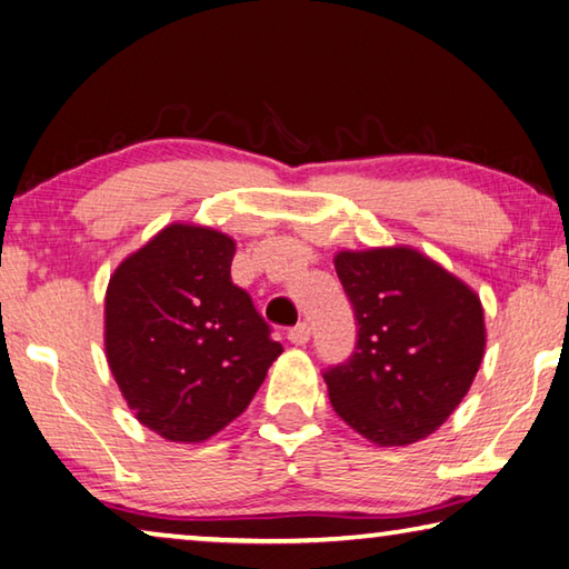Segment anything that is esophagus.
Listing matches in <instances>:
<instances>
[{"instance_id": "34e87169", "label": "esophagus", "mask_w": 569, "mask_h": 569, "mask_svg": "<svg viewBox=\"0 0 569 569\" xmlns=\"http://www.w3.org/2000/svg\"><path fill=\"white\" fill-rule=\"evenodd\" d=\"M308 339H311V326L308 323H296L291 331H288V341L293 346H306Z\"/></svg>"}]
</instances>
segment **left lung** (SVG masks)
I'll return each instance as SVG.
<instances>
[{"label": "left lung", "instance_id": "left-lung-1", "mask_svg": "<svg viewBox=\"0 0 569 569\" xmlns=\"http://www.w3.org/2000/svg\"><path fill=\"white\" fill-rule=\"evenodd\" d=\"M333 266L359 323L349 361L323 373L333 411L379 447L435 435L485 356L479 296L409 246L341 250Z\"/></svg>", "mask_w": 569, "mask_h": 569}]
</instances>
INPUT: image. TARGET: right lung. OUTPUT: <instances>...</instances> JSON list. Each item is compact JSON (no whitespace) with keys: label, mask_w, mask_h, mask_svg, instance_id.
Instances as JSON below:
<instances>
[{"label":"right lung","mask_w":569,"mask_h":569,"mask_svg":"<svg viewBox=\"0 0 569 569\" xmlns=\"http://www.w3.org/2000/svg\"><path fill=\"white\" fill-rule=\"evenodd\" d=\"M236 240L170 223L114 268L104 356L142 427L200 445L248 409L283 346L230 281Z\"/></svg>","instance_id":"1"}]
</instances>
